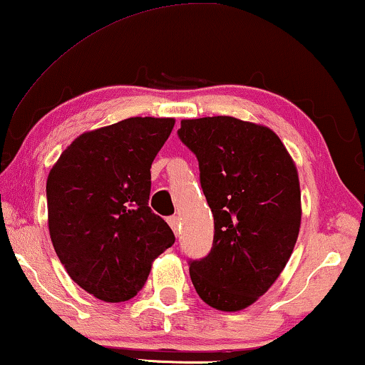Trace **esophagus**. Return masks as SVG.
I'll list each match as a JSON object with an SVG mask.
<instances>
[{
	"label": "esophagus",
	"mask_w": 365,
	"mask_h": 365,
	"mask_svg": "<svg viewBox=\"0 0 365 365\" xmlns=\"http://www.w3.org/2000/svg\"><path fill=\"white\" fill-rule=\"evenodd\" d=\"M168 222H169V226H171V229L174 231V234H179V229H181V217L179 216H171L168 219Z\"/></svg>",
	"instance_id": "esophagus-1"
}]
</instances>
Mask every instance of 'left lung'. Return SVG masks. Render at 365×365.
Returning a JSON list of instances; mask_svg holds the SVG:
<instances>
[{"instance_id":"8db88e82","label":"left lung","mask_w":365,"mask_h":365,"mask_svg":"<svg viewBox=\"0 0 365 365\" xmlns=\"http://www.w3.org/2000/svg\"><path fill=\"white\" fill-rule=\"evenodd\" d=\"M214 217L212 249L189 266L196 292L217 311H242L276 282L301 229L296 163L272 129L232 116L182 119Z\"/></svg>"}]
</instances>
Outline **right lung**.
I'll return each instance as SVG.
<instances>
[{
    "instance_id": "1",
    "label": "right lung",
    "mask_w": 365,
    "mask_h": 365,
    "mask_svg": "<svg viewBox=\"0 0 365 365\" xmlns=\"http://www.w3.org/2000/svg\"><path fill=\"white\" fill-rule=\"evenodd\" d=\"M174 118H128L83 133L46 181L48 227L69 277L104 302L141 291L159 254L174 244L148 206L151 164Z\"/></svg>"
}]
</instances>
